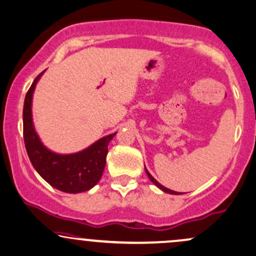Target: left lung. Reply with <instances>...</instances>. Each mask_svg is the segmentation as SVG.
<instances>
[{
    "label": "left lung",
    "mask_w": 256,
    "mask_h": 256,
    "mask_svg": "<svg viewBox=\"0 0 256 256\" xmlns=\"http://www.w3.org/2000/svg\"><path fill=\"white\" fill-rule=\"evenodd\" d=\"M144 170H146V167H144ZM146 173H147V176H150V182H153V184H156V185L158 186V188H160V190H162L164 192H167V194H179V192L172 191V190H170V188H165V186H162V184H159V182H158L156 180V179H154V178H153V176L150 174V172H148V171H147V170H146Z\"/></svg>",
    "instance_id": "left-lung-1"
}]
</instances>
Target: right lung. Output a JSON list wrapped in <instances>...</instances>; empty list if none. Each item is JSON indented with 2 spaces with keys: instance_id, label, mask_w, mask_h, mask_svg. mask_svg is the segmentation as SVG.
<instances>
[{
  "instance_id": "obj_1",
  "label": "right lung",
  "mask_w": 256,
  "mask_h": 256,
  "mask_svg": "<svg viewBox=\"0 0 256 256\" xmlns=\"http://www.w3.org/2000/svg\"><path fill=\"white\" fill-rule=\"evenodd\" d=\"M28 89L24 104V140L36 172L53 188L68 194L90 190L98 182L106 167L108 144L116 133L104 136L80 153L60 156L42 146L32 122V96L40 76Z\"/></svg>"
}]
</instances>
